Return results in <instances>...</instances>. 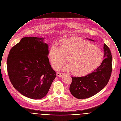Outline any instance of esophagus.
Listing matches in <instances>:
<instances>
[{
    "label": "esophagus",
    "instance_id": "obj_1",
    "mask_svg": "<svg viewBox=\"0 0 121 121\" xmlns=\"http://www.w3.org/2000/svg\"><path fill=\"white\" fill-rule=\"evenodd\" d=\"M56 75L57 76H58L59 77H61L63 75V73H56Z\"/></svg>",
    "mask_w": 121,
    "mask_h": 121
}]
</instances>
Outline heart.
<instances>
[{"label":"heart","mask_w":121,"mask_h":121,"mask_svg":"<svg viewBox=\"0 0 121 121\" xmlns=\"http://www.w3.org/2000/svg\"><path fill=\"white\" fill-rule=\"evenodd\" d=\"M60 45L54 43L48 51V58L54 69L64 64L68 58L70 63L63 69L73 71L75 76H83L95 69L103 60L104 55L99 48L80 38L62 39Z\"/></svg>","instance_id":"1"}]
</instances>
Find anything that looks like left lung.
<instances>
[{"instance_id": "8db88e82", "label": "left lung", "mask_w": 121, "mask_h": 121, "mask_svg": "<svg viewBox=\"0 0 121 121\" xmlns=\"http://www.w3.org/2000/svg\"><path fill=\"white\" fill-rule=\"evenodd\" d=\"M104 50L105 59L93 72L84 77H72L70 91L73 96L78 99L93 96L104 89L108 83L112 72V59L110 49L105 43Z\"/></svg>"}]
</instances>
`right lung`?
I'll use <instances>...</instances> for the list:
<instances>
[{"label":"right lung","mask_w":121,"mask_h":121,"mask_svg":"<svg viewBox=\"0 0 121 121\" xmlns=\"http://www.w3.org/2000/svg\"><path fill=\"white\" fill-rule=\"evenodd\" d=\"M43 38H23L10 49L7 60L13 87L25 96L40 99L48 93L56 77L48 60V45Z\"/></svg>","instance_id":"1"}]
</instances>
